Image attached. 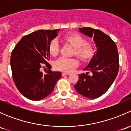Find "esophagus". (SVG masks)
<instances>
[{"label": "esophagus", "instance_id": "34e87169", "mask_svg": "<svg viewBox=\"0 0 131 131\" xmlns=\"http://www.w3.org/2000/svg\"><path fill=\"white\" fill-rule=\"evenodd\" d=\"M62 75H63V76H64V75H70V73H68V72H63V73H62Z\"/></svg>", "mask_w": 131, "mask_h": 131}]
</instances>
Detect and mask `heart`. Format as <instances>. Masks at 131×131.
I'll list each match as a JSON object with an SVG mask.
<instances>
[{
  "label": "heart",
  "instance_id": "b5f03b06",
  "mask_svg": "<svg viewBox=\"0 0 131 131\" xmlns=\"http://www.w3.org/2000/svg\"><path fill=\"white\" fill-rule=\"evenodd\" d=\"M67 42L75 48L74 54L83 61L89 60L93 56L94 53V45L91 42H86L84 37L77 34H71L64 37ZM49 51L52 56H56L59 53V42L54 39L50 42ZM78 61L75 58L62 57L59 58L54 63V67L57 70L63 72H71L77 66Z\"/></svg>",
  "mask_w": 131,
  "mask_h": 131
}]
</instances>
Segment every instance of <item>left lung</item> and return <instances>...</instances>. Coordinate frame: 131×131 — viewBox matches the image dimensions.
Here are the masks:
<instances>
[{
  "mask_svg": "<svg viewBox=\"0 0 131 131\" xmlns=\"http://www.w3.org/2000/svg\"><path fill=\"white\" fill-rule=\"evenodd\" d=\"M79 29L82 34L93 38L97 51L83 70L91 72V75L89 72L79 74L74 88L84 97L97 98L108 90L117 76L119 68L117 47L115 42L101 30L90 27Z\"/></svg>",
  "mask_w": 131,
  "mask_h": 131,
  "instance_id": "1",
  "label": "left lung"
}]
</instances>
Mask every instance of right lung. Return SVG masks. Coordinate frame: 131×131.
I'll return each instance as SVG.
<instances>
[{
	"mask_svg": "<svg viewBox=\"0 0 131 131\" xmlns=\"http://www.w3.org/2000/svg\"><path fill=\"white\" fill-rule=\"evenodd\" d=\"M59 30H41L25 35L12 51L13 80L19 92L29 100L39 101L46 97L62 77L60 72H52L47 62L50 60L49 43ZM44 64L48 67L46 74L40 71Z\"/></svg>",
	"mask_w": 131,
	"mask_h": 131,
	"instance_id": "right-lung-1",
	"label": "right lung"
}]
</instances>
